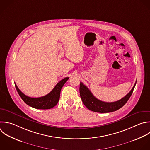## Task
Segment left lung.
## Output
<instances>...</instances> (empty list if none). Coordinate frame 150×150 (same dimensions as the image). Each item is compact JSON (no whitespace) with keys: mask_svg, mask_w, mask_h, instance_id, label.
Wrapping results in <instances>:
<instances>
[{"mask_svg":"<svg viewBox=\"0 0 150 150\" xmlns=\"http://www.w3.org/2000/svg\"><path fill=\"white\" fill-rule=\"evenodd\" d=\"M135 84L136 83L125 97L114 102H104L97 99L81 82L80 84V94L83 104L90 110L101 113L110 112L120 109L127 102L133 92Z\"/></svg>","mask_w":150,"mask_h":150,"instance_id":"obj_1","label":"left lung"}]
</instances>
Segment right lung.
<instances>
[{"label":"right lung","mask_w":150,"mask_h":150,"mask_svg":"<svg viewBox=\"0 0 150 150\" xmlns=\"http://www.w3.org/2000/svg\"><path fill=\"white\" fill-rule=\"evenodd\" d=\"M68 79L69 77H65L59 81L49 94L38 98H32L26 96L19 89L16 83L15 84L20 97L26 104L36 109L46 110L54 107L58 103L61 89Z\"/></svg>","instance_id":"1"}]
</instances>
